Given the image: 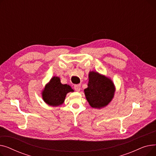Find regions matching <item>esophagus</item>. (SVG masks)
<instances>
[{
    "instance_id": "esophagus-1",
    "label": "esophagus",
    "mask_w": 156,
    "mask_h": 156,
    "mask_svg": "<svg viewBox=\"0 0 156 156\" xmlns=\"http://www.w3.org/2000/svg\"><path fill=\"white\" fill-rule=\"evenodd\" d=\"M74 88H75L76 91L79 92L80 90V89H81V85L80 84L75 85H74Z\"/></svg>"
}]
</instances>
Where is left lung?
Returning <instances> with one entry per match:
<instances>
[{"mask_svg": "<svg viewBox=\"0 0 156 156\" xmlns=\"http://www.w3.org/2000/svg\"><path fill=\"white\" fill-rule=\"evenodd\" d=\"M88 87L84 90L89 104L94 108L100 109L107 105L114 94L112 81L97 72L89 73Z\"/></svg>", "mask_w": 156, "mask_h": 156, "instance_id": "1", "label": "left lung"}]
</instances>
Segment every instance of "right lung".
<instances>
[{
    "label": "right lung",
    "instance_id": "obj_1",
    "mask_svg": "<svg viewBox=\"0 0 156 156\" xmlns=\"http://www.w3.org/2000/svg\"><path fill=\"white\" fill-rule=\"evenodd\" d=\"M70 92H73L70 86L62 84L60 78L54 76L45 86L42 93V97L47 104L58 106L64 102L66 95Z\"/></svg>",
    "mask_w": 156,
    "mask_h": 156
}]
</instances>
